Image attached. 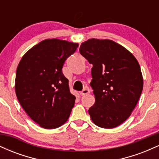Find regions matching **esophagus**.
<instances>
[{"instance_id":"34e87169","label":"esophagus","mask_w":159,"mask_h":159,"mask_svg":"<svg viewBox=\"0 0 159 159\" xmlns=\"http://www.w3.org/2000/svg\"><path fill=\"white\" fill-rule=\"evenodd\" d=\"M88 93H90V90H89L88 89H84V90L80 93V94H81V96H84V95H87Z\"/></svg>"}]
</instances>
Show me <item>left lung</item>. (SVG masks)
I'll return each mask as SVG.
<instances>
[{"mask_svg":"<svg viewBox=\"0 0 159 159\" xmlns=\"http://www.w3.org/2000/svg\"><path fill=\"white\" fill-rule=\"evenodd\" d=\"M80 54L93 64L96 102L89 109L98 126L115 128L129 117L143 90L139 63L130 52L110 39H90L81 45Z\"/></svg>","mask_w":159,"mask_h":159,"instance_id":"obj_1","label":"left lung"}]
</instances>
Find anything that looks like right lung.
Segmentation results:
<instances>
[{
	"label": "right lung",
	"mask_w": 159,
	"mask_h": 159,
	"mask_svg": "<svg viewBox=\"0 0 159 159\" xmlns=\"http://www.w3.org/2000/svg\"><path fill=\"white\" fill-rule=\"evenodd\" d=\"M78 43L48 39L25 53L16 70V93L27 115L41 127L56 129L68 120L75 96L62 72Z\"/></svg>",
	"instance_id": "right-lung-1"
}]
</instances>
